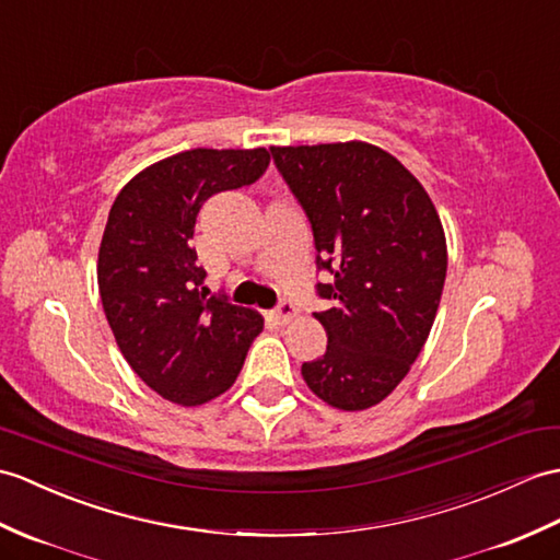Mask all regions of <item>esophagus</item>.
Returning <instances> with one entry per match:
<instances>
[{"mask_svg":"<svg viewBox=\"0 0 560 560\" xmlns=\"http://www.w3.org/2000/svg\"><path fill=\"white\" fill-rule=\"evenodd\" d=\"M295 305L293 303H289V301H283L275 312H271V317H275V322L277 324H289L293 317H295Z\"/></svg>","mask_w":560,"mask_h":560,"instance_id":"1","label":"esophagus"}]
</instances>
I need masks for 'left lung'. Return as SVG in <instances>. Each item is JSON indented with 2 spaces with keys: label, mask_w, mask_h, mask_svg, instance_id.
<instances>
[{
  "label": "left lung",
  "mask_w": 560,
  "mask_h": 560,
  "mask_svg": "<svg viewBox=\"0 0 560 560\" xmlns=\"http://www.w3.org/2000/svg\"><path fill=\"white\" fill-rule=\"evenodd\" d=\"M312 224L315 312L327 353L303 362L310 392L339 410H368L418 360L446 281V233L422 184L394 154L362 140L269 148Z\"/></svg>",
  "instance_id": "8db88e82"
}]
</instances>
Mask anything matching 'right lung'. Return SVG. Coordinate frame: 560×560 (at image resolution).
Here are the masks:
<instances>
[{"instance_id":"obj_1","label":"right lung","mask_w":560,"mask_h":560,"mask_svg":"<svg viewBox=\"0 0 560 560\" xmlns=\"http://www.w3.org/2000/svg\"><path fill=\"white\" fill-rule=\"evenodd\" d=\"M269 152L195 148L154 162L116 195L97 255V285L116 346L152 392L195 408L233 386L265 319L207 298L190 248L214 192L255 184Z\"/></svg>"}]
</instances>
